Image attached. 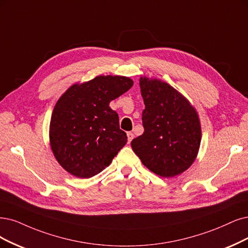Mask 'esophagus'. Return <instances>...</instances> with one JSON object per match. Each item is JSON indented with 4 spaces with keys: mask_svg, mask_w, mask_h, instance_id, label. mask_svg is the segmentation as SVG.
<instances>
[{
    "mask_svg": "<svg viewBox=\"0 0 248 248\" xmlns=\"http://www.w3.org/2000/svg\"><path fill=\"white\" fill-rule=\"evenodd\" d=\"M126 136H127V142L131 143V141L134 139V134L131 133V132H129V133L126 134Z\"/></svg>",
    "mask_w": 248,
    "mask_h": 248,
    "instance_id": "34e87169",
    "label": "esophagus"
}]
</instances>
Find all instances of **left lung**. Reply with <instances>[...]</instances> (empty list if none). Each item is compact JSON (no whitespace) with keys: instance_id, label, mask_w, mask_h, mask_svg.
Wrapping results in <instances>:
<instances>
[{"instance_id":"8db88e82","label":"left lung","mask_w":248,"mask_h":248,"mask_svg":"<svg viewBox=\"0 0 248 248\" xmlns=\"http://www.w3.org/2000/svg\"><path fill=\"white\" fill-rule=\"evenodd\" d=\"M145 109L144 133L131 142L144 166L163 178H172L194 162L201 141L196 109L171 86L159 79L140 78Z\"/></svg>"}]
</instances>
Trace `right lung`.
<instances>
[{"label":"right lung","mask_w":248,"mask_h":248,"mask_svg":"<svg viewBox=\"0 0 248 248\" xmlns=\"http://www.w3.org/2000/svg\"><path fill=\"white\" fill-rule=\"evenodd\" d=\"M121 76H99L71 86L54 107L50 144L55 158L72 176L88 179L102 171L127 142L118 114L109 107L133 87Z\"/></svg>","instance_id":"1"}]
</instances>
